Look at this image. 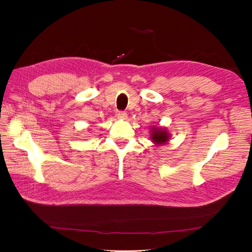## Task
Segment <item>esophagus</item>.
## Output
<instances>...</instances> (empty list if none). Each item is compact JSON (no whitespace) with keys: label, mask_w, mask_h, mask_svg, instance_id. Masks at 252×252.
<instances>
[{"label":"esophagus","mask_w":252,"mask_h":252,"mask_svg":"<svg viewBox=\"0 0 252 252\" xmlns=\"http://www.w3.org/2000/svg\"><path fill=\"white\" fill-rule=\"evenodd\" d=\"M117 117L120 120H126L127 119V113L125 111H119L117 113Z\"/></svg>","instance_id":"34e87169"}]
</instances>
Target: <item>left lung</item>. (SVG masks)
Returning a JSON list of instances; mask_svg holds the SVG:
<instances>
[{"mask_svg":"<svg viewBox=\"0 0 252 252\" xmlns=\"http://www.w3.org/2000/svg\"><path fill=\"white\" fill-rule=\"evenodd\" d=\"M151 140L155 144H157L158 146L159 145L166 144L168 142L170 134L168 133V131L166 130V128H162V127H152L151 128Z\"/></svg>","mask_w":252,"mask_h":252,"instance_id":"1","label":"left lung"}]
</instances>
